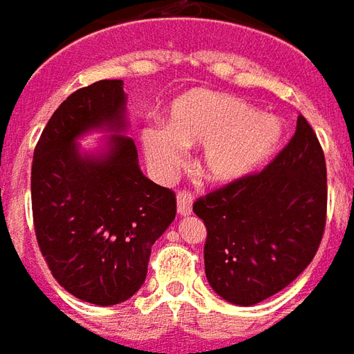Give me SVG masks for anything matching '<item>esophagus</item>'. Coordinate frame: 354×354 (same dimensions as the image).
<instances>
[{
  "mask_svg": "<svg viewBox=\"0 0 354 354\" xmlns=\"http://www.w3.org/2000/svg\"><path fill=\"white\" fill-rule=\"evenodd\" d=\"M177 212L181 215H190L192 213V194L189 190H181L177 194Z\"/></svg>",
  "mask_w": 354,
  "mask_h": 354,
  "instance_id": "obj_1",
  "label": "esophagus"
}]
</instances>
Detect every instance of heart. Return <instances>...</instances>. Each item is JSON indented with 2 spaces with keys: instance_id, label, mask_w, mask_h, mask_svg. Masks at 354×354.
<instances>
[{
  "instance_id": "1",
  "label": "heart",
  "mask_w": 354,
  "mask_h": 354,
  "mask_svg": "<svg viewBox=\"0 0 354 354\" xmlns=\"http://www.w3.org/2000/svg\"><path fill=\"white\" fill-rule=\"evenodd\" d=\"M284 139V124L252 104L196 91L173 104L169 125L142 129V147L158 171L169 175L185 162V147H202L200 171L213 183L244 179L269 162Z\"/></svg>"
}]
</instances>
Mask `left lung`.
I'll use <instances>...</instances> for the list:
<instances>
[{
  "mask_svg": "<svg viewBox=\"0 0 354 354\" xmlns=\"http://www.w3.org/2000/svg\"><path fill=\"white\" fill-rule=\"evenodd\" d=\"M326 160L303 116L295 133L263 171L198 198L204 221L205 277L217 295L255 305L307 269L326 227Z\"/></svg>",
  "mask_w": 354,
  "mask_h": 354,
  "instance_id": "1",
  "label": "left lung"
}]
</instances>
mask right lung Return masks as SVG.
I'll use <instances>...</instances> for the list:
<instances>
[{"label": "right lung", "instance_id": "right-lung-1", "mask_svg": "<svg viewBox=\"0 0 354 354\" xmlns=\"http://www.w3.org/2000/svg\"><path fill=\"white\" fill-rule=\"evenodd\" d=\"M122 80L70 95L32 160L37 245L59 284L82 301L118 305L147 278L150 248L177 213L175 192L145 177L131 137L112 135L101 156L80 154L76 139L95 127L125 129Z\"/></svg>", "mask_w": 354, "mask_h": 354}]
</instances>
